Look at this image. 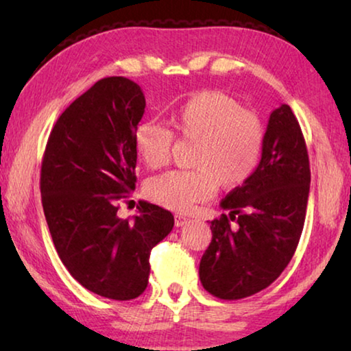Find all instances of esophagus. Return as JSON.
<instances>
[{"mask_svg":"<svg viewBox=\"0 0 351 351\" xmlns=\"http://www.w3.org/2000/svg\"><path fill=\"white\" fill-rule=\"evenodd\" d=\"M190 221V218L184 217V215H175V226L176 228H181V226L187 224Z\"/></svg>","mask_w":351,"mask_h":351,"instance_id":"34e87169","label":"esophagus"}]
</instances>
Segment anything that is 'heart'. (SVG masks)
<instances>
[{
    "instance_id": "obj_1",
    "label": "heart",
    "mask_w": 351,
    "mask_h": 351,
    "mask_svg": "<svg viewBox=\"0 0 351 351\" xmlns=\"http://www.w3.org/2000/svg\"><path fill=\"white\" fill-rule=\"evenodd\" d=\"M173 128L193 141L195 170H173L153 178L147 193L170 210L187 212L221 189H235L257 169L265 147V127L258 116L221 91H201L173 116ZM173 133L156 122H142L134 132V150L147 167L169 162Z\"/></svg>"
}]
</instances>
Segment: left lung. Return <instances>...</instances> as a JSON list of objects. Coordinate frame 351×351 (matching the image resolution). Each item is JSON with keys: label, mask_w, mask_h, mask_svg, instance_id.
<instances>
[{"label": "left lung", "mask_w": 351, "mask_h": 351, "mask_svg": "<svg viewBox=\"0 0 351 351\" xmlns=\"http://www.w3.org/2000/svg\"><path fill=\"white\" fill-rule=\"evenodd\" d=\"M311 171L304 134L289 105L271 112L257 169L221 201L199 280L218 299L268 288L293 258L305 223Z\"/></svg>", "instance_id": "obj_1"}]
</instances>
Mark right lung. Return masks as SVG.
Returning <instances> with one entry per match:
<instances>
[{
	"label": "right lung",
	"mask_w": 351,
	"mask_h": 351,
	"mask_svg": "<svg viewBox=\"0 0 351 351\" xmlns=\"http://www.w3.org/2000/svg\"><path fill=\"white\" fill-rule=\"evenodd\" d=\"M144 111L138 83L99 80L58 117L41 162V203L58 257L83 288L112 300L144 293L152 249L175 224L171 212L147 201L133 219L117 215L136 187L134 132Z\"/></svg>",
	"instance_id": "add662e5"
}]
</instances>
